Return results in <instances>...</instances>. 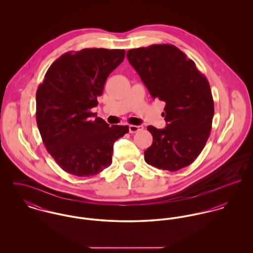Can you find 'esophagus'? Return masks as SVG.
Listing matches in <instances>:
<instances>
[{
	"label": "esophagus",
	"instance_id": "esophagus-1",
	"mask_svg": "<svg viewBox=\"0 0 253 253\" xmlns=\"http://www.w3.org/2000/svg\"><path fill=\"white\" fill-rule=\"evenodd\" d=\"M128 129H129V132L130 133H135V132H138V131H141L143 129V126H133V125H130L128 126Z\"/></svg>",
	"mask_w": 253,
	"mask_h": 253
}]
</instances>
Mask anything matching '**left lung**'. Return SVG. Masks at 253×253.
Returning <instances> with one entry per match:
<instances>
[{"mask_svg": "<svg viewBox=\"0 0 253 253\" xmlns=\"http://www.w3.org/2000/svg\"><path fill=\"white\" fill-rule=\"evenodd\" d=\"M151 96L166 102L163 129L149 126L153 143L145 162L176 171L191 165L210 137L214 105L211 86L195 62L173 44H152L126 52Z\"/></svg>", "mask_w": 253, "mask_h": 253, "instance_id": "obj_1", "label": "left lung"}]
</instances>
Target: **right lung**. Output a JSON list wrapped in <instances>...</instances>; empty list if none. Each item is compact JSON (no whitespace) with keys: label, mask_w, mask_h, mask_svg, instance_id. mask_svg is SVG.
I'll return each instance as SVG.
<instances>
[{"label":"right lung","mask_w":253,"mask_h":253,"mask_svg":"<svg viewBox=\"0 0 253 253\" xmlns=\"http://www.w3.org/2000/svg\"><path fill=\"white\" fill-rule=\"evenodd\" d=\"M125 49L84 48L57 58L36 93V119L42 142L57 165L76 176H91L112 164L113 145L128 126H112L90 109L98 105L111 72Z\"/></svg>","instance_id":"obj_1"}]
</instances>
